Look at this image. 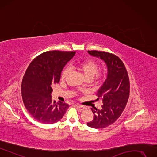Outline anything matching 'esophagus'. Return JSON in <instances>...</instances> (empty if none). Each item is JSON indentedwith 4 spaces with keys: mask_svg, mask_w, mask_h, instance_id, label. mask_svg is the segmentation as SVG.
Returning a JSON list of instances; mask_svg holds the SVG:
<instances>
[{
    "mask_svg": "<svg viewBox=\"0 0 157 157\" xmlns=\"http://www.w3.org/2000/svg\"><path fill=\"white\" fill-rule=\"evenodd\" d=\"M75 106L79 110V111H83V110L85 109V107L83 106L80 105H75Z\"/></svg>",
    "mask_w": 157,
    "mask_h": 157,
    "instance_id": "1",
    "label": "esophagus"
}]
</instances>
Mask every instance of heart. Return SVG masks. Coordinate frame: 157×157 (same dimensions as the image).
I'll use <instances>...</instances> for the list:
<instances>
[{
    "mask_svg": "<svg viewBox=\"0 0 157 157\" xmlns=\"http://www.w3.org/2000/svg\"><path fill=\"white\" fill-rule=\"evenodd\" d=\"M73 68L78 70L82 72L86 79H92L94 77L97 80H100L103 78V74L98 72L99 65L98 63L92 59H86L82 61H79L73 65ZM71 68L65 67L61 73V79H66L68 75L71 74Z\"/></svg>",
    "mask_w": 157,
    "mask_h": 157,
    "instance_id": "1",
    "label": "heart"
}]
</instances>
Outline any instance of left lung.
Listing matches in <instances>:
<instances>
[{"mask_svg": "<svg viewBox=\"0 0 157 157\" xmlns=\"http://www.w3.org/2000/svg\"><path fill=\"white\" fill-rule=\"evenodd\" d=\"M88 53L100 58L107 67V78L96 94V101H103L102 109H91L94 118L86 124L92 128L102 129L115 122L124 111L129 96V75L124 63L116 55L97 50Z\"/></svg>", "mask_w": 157, "mask_h": 157, "instance_id": "obj_1", "label": "left lung"}]
</instances>
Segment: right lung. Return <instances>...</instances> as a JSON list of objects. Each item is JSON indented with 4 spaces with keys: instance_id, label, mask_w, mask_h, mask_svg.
<instances>
[{
    "instance_id": "right-lung-1",
    "label": "right lung",
    "mask_w": 157,
    "mask_h": 157,
    "mask_svg": "<svg viewBox=\"0 0 157 157\" xmlns=\"http://www.w3.org/2000/svg\"><path fill=\"white\" fill-rule=\"evenodd\" d=\"M75 52L48 51L31 62L23 76V103L32 117L40 123L52 124L59 121L69 107L65 103L52 100V86L60 81L61 74Z\"/></svg>"
}]
</instances>
